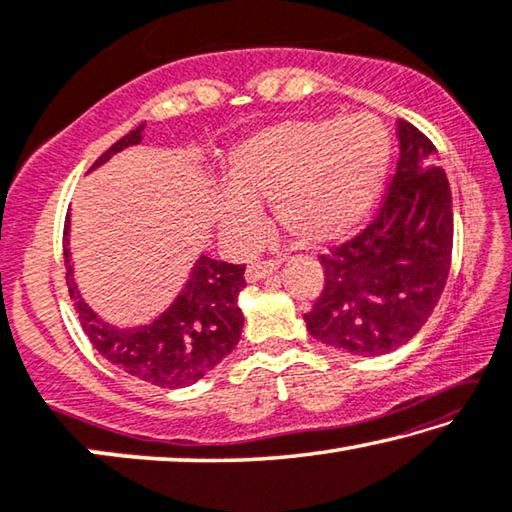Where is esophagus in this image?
<instances>
[{"mask_svg": "<svg viewBox=\"0 0 512 512\" xmlns=\"http://www.w3.org/2000/svg\"><path fill=\"white\" fill-rule=\"evenodd\" d=\"M278 259H259V262H253V264H248V269H246V280L248 282H257V280H262V278H266L269 276V273H273L278 269Z\"/></svg>", "mask_w": 512, "mask_h": 512, "instance_id": "1", "label": "esophagus"}]
</instances>
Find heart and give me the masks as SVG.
<instances>
[{
	"mask_svg": "<svg viewBox=\"0 0 512 512\" xmlns=\"http://www.w3.org/2000/svg\"><path fill=\"white\" fill-rule=\"evenodd\" d=\"M391 165V135L375 114L287 119L243 137L227 154V195L213 200L220 234L253 246L269 200L276 223L317 246L352 232L372 209Z\"/></svg>",
	"mask_w": 512,
	"mask_h": 512,
	"instance_id": "obj_1",
	"label": "heart"
}]
</instances>
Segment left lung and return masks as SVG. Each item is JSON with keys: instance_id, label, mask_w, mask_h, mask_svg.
I'll list each match as a JSON object with an SVG mask.
<instances>
[{"instance_id": "obj_1", "label": "left lung", "mask_w": 512, "mask_h": 512, "mask_svg": "<svg viewBox=\"0 0 512 512\" xmlns=\"http://www.w3.org/2000/svg\"><path fill=\"white\" fill-rule=\"evenodd\" d=\"M400 158L370 223L319 255L324 287L305 312L312 338L354 356L398 349L423 329L453 257V202L434 144L400 119Z\"/></svg>"}]
</instances>
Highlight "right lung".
<instances>
[{"label": "right lung", "instance_id": "right-lung-1", "mask_svg": "<svg viewBox=\"0 0 512 512\" xmlns=\"http://www.w3.org/2000/svg\"><path fill=\"white\" fill-rule=\"evenodd\" d=\"M142 128L140 124L119 142H114L91 165V170L103 165L117 151L140 142ZM64 266L68 296L91 345L110 363L147 384L160 388L195 384L239 345L243 315L236 299L246 287V278H243L246 264H227L202 255L172 308L151 326L131 331L105 324L82 301L73 282L71 255H68V216L64 220Z\"/></svg>", "mask_w": 512, "mask_h": 512}]
</instances>
